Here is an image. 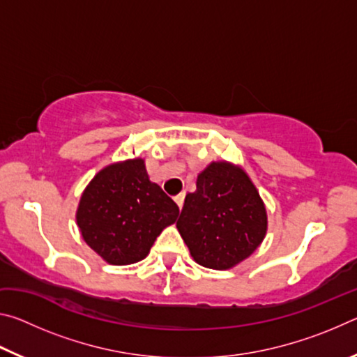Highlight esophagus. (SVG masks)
<instances>
[{"label": "esophagus", "instance_id": "obj_1", "mask_svg": "<svg viewBox=\"0 0 357 357\" xmlns=\"http://www.w3.org/2000/svg\"><path fill=\"white\" fill-rule=\"evenodd\" d=\"M184 197H185V193L184 192H181V193H178L176 197H174V202H176V204L179 206V209H183V204H184Z\"/></svg>", "mask_w": 357, "mask_h": 357}]
</instances>
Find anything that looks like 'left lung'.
<instances>
[{"label":"left lung","instance_id":"1","mask_svg":"<svg viewBox=\"0 0 357 357\" xmlns=\"http://www.w3.org/2000/svg\"><path fill=\"white\" fill-rule=\"evenodd\" d=\"M192 258L209 269H229L263 243L268 214L257 187L241 167L211 162L187 193L176 222Z\"/></svg>","mask_w":357,"mask_h":357}]
</instances>
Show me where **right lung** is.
Here are the masks:
<instances>
[{
	"label": "right lung",
	"instance_id": "add662e5",
	"mask_svg": "<svg viewBox=\"0 0 357 357\" xmlns=\"http://www.w3.org/2000/svg\"><path fill=\"white\" fill-rule=\"evenodd\" d=\"M178 215V204L151 183L137 157L102 168L83 190L75 217L84 243L107 263L126 266L146 258Z\"/></svg>",
	"mask_w": 357,
	"mask_h": 357
}]
</instances>
